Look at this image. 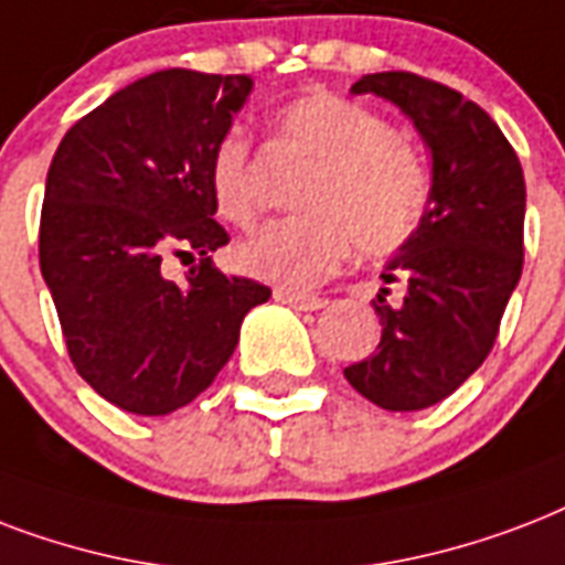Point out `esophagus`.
<instances>
[{
  "label": "esophagus",
  "mask_w": 565,
  "mask_h": 565,
  "mask_svg": "<svg viewBox=\"0 0 565 565\" xmlns=\"http://www.w3.org/2000/svg\"><path fill=\"white\" fill-rule=\"evenodd\" d=\"M274 297H277L279 303L291 306V309H300V312H318V309H323L327 306V300L318 295H300V291H288V288H277L274 291Z\"/></svg>",
  "instance_id": "1"
}]
</instances>
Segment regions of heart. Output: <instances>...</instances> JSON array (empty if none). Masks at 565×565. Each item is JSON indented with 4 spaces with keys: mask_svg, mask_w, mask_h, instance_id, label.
<instances>
[{
    "mask_svg": "<svg viewBox=\"0 0 565 565\" xmlns=\"http://www.w3.org/2000/svg\"><path fill=\"white\" fill-rule=\"evenodd\" d=\"M277 132L312 161L297 191L303 212L274 217L244 238L235 247L242 274L306 288L339 268L351 244L369 259H383L413 242L430 205V177L386 117L348 96L315 90L279 108ZM209 191L223 221H253V143L238 126L212 147Z\"/></svg>",
    "mask_w": 565,
    "mask_h": 565,
    "instance_id": "obj_1",
    "label": "heart"
}]
</instances>
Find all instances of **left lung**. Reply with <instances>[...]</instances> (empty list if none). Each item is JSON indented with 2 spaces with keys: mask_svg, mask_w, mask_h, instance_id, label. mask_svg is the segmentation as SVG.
<instances>
[{
  "mask_svg": "<svg viewBox=\"0 0 565 565\" xmlns=\"http://www.w3.org/2000/svg\"><path fill=\"white\" fill-rule=\"evenodd\" d=\"M351 90L395 103L433 159L422 230L380 274L404 282V300L388 306L380 288L377 351L344 369L371 404L413 413L457 392L495 344L522 277L524 173L495 120L460 90L404 70L362 76Z\"/></svg>",
  "mask_w": 565,
  "mask_h": 565,
  "instance_id": "obj_1",
  "label": "left lung"
}]
</instances>
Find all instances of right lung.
<instances>
[{
  "instance_id": "right-lung-1",
  "label": "right lung",
  "mask_w": 565,
  "mask_h": 565,
  "mask_svg": "<svg viewBox=\"0 0 565 565\" xmlns=\"http://www.w3.org/2000/svg\"><path fill=\"white\" fill-rule=\"evenodd\" d=\"M250 76L159 70L70 126L46 173L41 274L70 360L87 386L135 415H168L212 386L244 315L270 288L226 277L212 253L209 156L242 111ZM168 255L198 256L185 284Z\"/></svg>"
}]
</instances>
